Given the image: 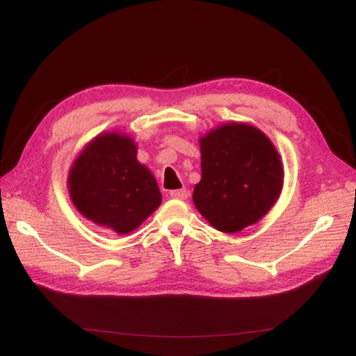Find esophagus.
<instances>
[{
    "label": "esophagus",
    "instance_id": "34e87169",
    "mask_svg": "<svg viewBox=\"0 0 356 356\" xmlns=\"http://www.w3.org/2000/svg\"><path fill=\"white\" fill-rule=\"evenodd\" d=\"M172 199H180V200H185L188 199V195H190V191L186 190V188H182V190H174L170 193Z\"/></svg>",
    "mask_w": 356,
    "mask_h": 356
}]
</instances>
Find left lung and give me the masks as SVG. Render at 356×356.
I'll list each match as a JSON object with an SVG mask.
<instances>
[{
	"mask_svg": "<svg viewBox=\"0 0 356 356\" xmlns=\"http://www.w3.org/2000/svg\"><path fill=\"white\" fill-rule=\"evenodd\" d=\"M202 180L193 200L199 213L222 232L254 225L278 199L283 185L275 147L257 128L225 124L200 139Z\"/></svg>",
	"mask_w": 356,
	"mask_h": 356,
	"instance_id": "1",
	"label": "left lung"
}]
</instances>
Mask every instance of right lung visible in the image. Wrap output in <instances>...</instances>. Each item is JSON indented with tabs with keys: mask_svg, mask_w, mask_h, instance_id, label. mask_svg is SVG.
Listing matches in <instances>:
<instances>
[{
	"mask_svg": "<svg viewBox=\"0 0 356 356\" xmlns=\"http://www.w3.org/2000/svg\"><path fill=\"white\" fill-rule=\"evenodd\" d=\"M136 153L128 136L105 133L88 143L69 176L79 213L119 234L138 228L162 202L156 179Z\"/></svg>",
	"mask_w": 356,
	"mask_h": 356,
	"instance_id": "obj_1",
	"label": "right lung"
}]
</instances>
